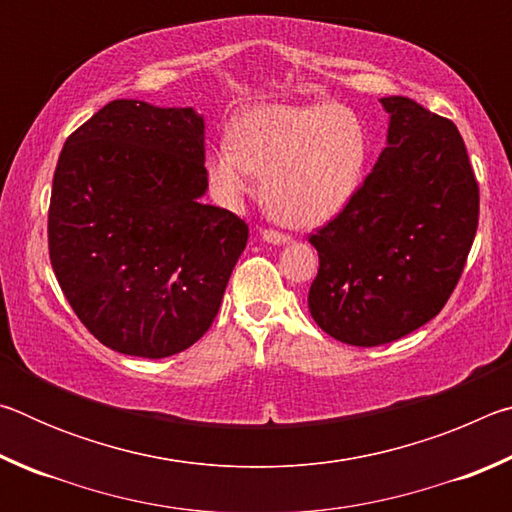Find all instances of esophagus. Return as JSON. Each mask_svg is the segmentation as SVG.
<instances>
[{
    "label": "esophagus",
    "mask_w": 512,
    "mask_h": 512,
    "mask_svg": "<svg viewBox=\"0 0 512 512\" xmlns=\"http://www.w3.org/2000/svg\"><path fill=\"white\" fill-rule=\"evenodd\" d=\"M262 239L266 241V244H273V246H284L291 241V237L282 235V232H275V230H262Z\"/></svg>",
    "instance_id": "esophagus-1"
}]
</instances>
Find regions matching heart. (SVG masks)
I'll return each mask as SVG.
<instances>
[{
  "instance_id": "heart-1",
  "label": "heart",
  "mask_w": 512,
  "mask_h": 512,
  "mask_svg": "<svg viewBox=\"0 0 512 512\" xmlns=\"http://www.w3.org/2000/svg\"><path fill=\"white\" fill-rule=\"evenodd\" d=\"M368 131L341 103H262L241 112L207 158L216 196L235 205L257 189L293 228H318L352 203L368 164Z\"/></svg>"
}]
</instances>
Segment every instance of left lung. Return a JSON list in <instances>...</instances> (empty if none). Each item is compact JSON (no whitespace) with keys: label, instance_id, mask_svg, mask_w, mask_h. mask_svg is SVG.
<instances>
[{"label":"left lung","instance_id":"left-lung-1","mask_svg":"<svg viewBox=\"0 0 512 512\" xmlns=\"http://www.w3.org/2000/svg\"><path fill=\"white\" fill-rule=\"evenodd\" d=\"M386 146L352 203L311 235L309 311L332 339L375 348L445 307L479 223V185L449 119L406 97L379 99Z\"/></svg>","mask_w":512,"mask_h":512}]
</instances>
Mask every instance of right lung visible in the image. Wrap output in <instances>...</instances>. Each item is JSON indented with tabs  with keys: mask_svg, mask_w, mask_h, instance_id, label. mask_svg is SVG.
Returning <instances> with one entry per match:
<instances>
[{
	"mask_svg": "<svg viewBox=\"0 0 512 512\" xmlns=\"http://www.w3.org/2000/svg\"><path fill=\"white\" fill-rule=\"evenodd\" d=\"M205 192V119L194 108L117 99L67 137L49 257L106 348L164 359L210 329L248 225L203 205Z\"/></svg>",
	"mask_w": 512,
	"mask_h": 512,
	"instance_id": "add662e5",
	"label": "right lung"
}]
</instances>
